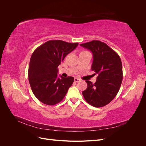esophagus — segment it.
<instances>
[{
  "mask_svg": "<svg viewBox=\"0 0 146 146\" xmlns=\"http://www.w3.org/2000/svg\"><path fill=\"white\" fill-rule=\"evenodd\" d=\"M80 79L79 78H74V82H80Z\"/></svg>",
  "mask_w": 146,
  "mask_h": 146,
  "instance_id": "34e87169",
  "label": "esophagus"
}]
</instances>
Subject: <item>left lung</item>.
I'll return each mask as SVG.
<instances>
[{
  "mask_svg": "<svg viewBox=\"0 0 146 146\" xmlns=\"http://www.w3.org/2000/svg\"><path fill=\"white\" fill-rule=\"evenodd\" d=\"M80 46L92 52L91 69L98 74L95 83L86 81L88 87L82 94L91 105L104 107L111 102L120 89L123 78L120 56L107 44L100 41L93 40Z\"/></svg>",
  "mask_w": 146,
  "mask_h": 146,
  "instance_id": "8db88e82",
  "label": "left lung"
}]
</instances>
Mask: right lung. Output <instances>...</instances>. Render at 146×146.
<instances>
[{"instance_id":"right-lung-1","label":"right lung","mask_w":146,"mask_h":146,"mask_svg":"<svg viewBox=\"0 0 146 146\" xmlns=\"http://www.w3.org/2000/svg\"><path fill=\"white\" fill-rule=\"evenodd\" d=\"M78 44L50 40L33 52L29 68V80L33 93L42 103L54 105L60 102L72 85L74 77H57V68Z\"/></svg>"}]
</instances>
